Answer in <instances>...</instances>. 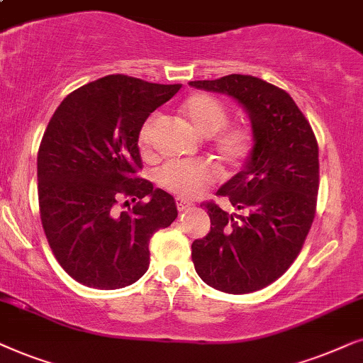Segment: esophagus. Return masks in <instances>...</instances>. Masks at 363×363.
I'll return each instance as SVG.
<instances>
[{
  "label": "esophagus",
  "instance_id": "esophagus-1",
  "mask_svg": "<svg viewBox=\"0 0 363 363\" xmlns=\"http://www.w3.org/2000/svg\"><path fill=\"white\" fill-rule=\"evenodd\" d=\"M176 204H177V209L181 211V212L187 211V209H189V207L192 206L191 202H187L186 199H181V197H177V199H176Z\"/></svg>",
  "mask_w": 363,
  "mask_h": 363
}]
</instances>
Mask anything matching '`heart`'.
Instances as JSON below:
<instances>
[{"mask_svg": "<svg viewBox=\"0 0 363 363\" xmlns=\"http://www.w3.org/2000/svg\"><path fill=\"white\" fill-rule=\"evenodd\" d=\"M181 113L202 136H211L212 147L227 167H239L250 156L254 133L249 125H227L225 106L209 94H192L181 104ZM154 118H149L139 131V146L149 149ZM216 167L207 161H172L159 171V182L167 191L182 197L199 196L214 182Z\"/></svg>", "mask_w": 363, "mask_h": 363, "instance_id": "obj_1", "label": "heart"}]
</instances>
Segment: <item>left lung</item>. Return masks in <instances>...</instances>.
I'll list each match as a JSON object with an SVG mask.
<instances>
[{
    "instance_id": "8db88e82",
    "label": "left lung",
    "mask_w": 363,
    "mask_h": 363,
    "mask_svg": "<svg viewBox=\"0 0 363 363\" xmlns=\"http://www.w3.org/2000/svg\"><path fill=\"white\" fill-rule=\"evenodd\" d=\"M189 86L234 99L254 133L242 169L217 191L239 214L207 202L211 232L192 242V262L217 291H260L291 267L311 230L318 192L317 139L291 96L259 77L229 74Z\"/></svg>"
}]
</instances>
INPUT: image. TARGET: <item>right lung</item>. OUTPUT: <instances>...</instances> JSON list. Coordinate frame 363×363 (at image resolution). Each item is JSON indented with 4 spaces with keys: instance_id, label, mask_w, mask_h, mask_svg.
Segmentation results:
<instances>
[{
    "instance_id": "obj_1",
    "label": "right lung",
    "mask_w": 363,
    "mask_h": 363,
    "mask_svg": "<svg viewBox=\"0 0 363 363\" xmlns=\"http://www.w3.org/2000/svg\"><path fill=\"white\" fill-rule=\"evenodd\" d=\"M179 89L111 74L66 96L48 124L38 152L43 229L61 267L86 287L141 279L152 234L176 220L174 197L136 171L143 124ZM129 199L137 206L119 211Z\"/></svg>"
}]
</instances>
